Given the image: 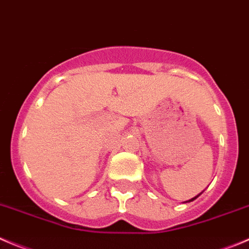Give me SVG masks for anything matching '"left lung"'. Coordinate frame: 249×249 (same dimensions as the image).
I'll use <instances>...</instances> for the list:
<instances>
[{"instance_id":"left-lung-1","label":"left lung","mask_w":249,"mask_h":249,"mask_svg":"<svg viewBox=\"0 0 249 249\" xmlns=\"http://www.w3.org/2000/svg\"><path fill=\"white\" fill-rule=\"evenodd\" d=\"M202 194H203V191H202V192H201V194H199V195H197V196H196V197H194V198L189 199V201H186V202H185V203H187V202H192V201H195V199H196V198H197V197H199V196H201V195H202Z\"/></svg>"}]
</instances>
